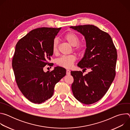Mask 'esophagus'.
Instances as JSON below:
<instances>
[{
	"instance_id": "1",
	"label": "esophagus",
	"mask_w": 130,
	"mask_h": 130,
	"mask_svg": "<svg viewBox=\"0 0 130 130\" xmlns=\"http://www.w3.org/2000/svg\"><path fill=\"white\" fill-rule=\"evenodd\" d=\"M66 74H67V75H70V71L69 70L67 69L66 70Z\"/></svg>"
}]
</instances>
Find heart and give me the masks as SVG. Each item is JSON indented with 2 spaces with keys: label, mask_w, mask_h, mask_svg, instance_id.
Here are the masks:
<instances>
[{
  "label": "heart",
  "mask_w": 130,
  "mask_h": 130,
  "mask_svg": "<svg viewBox=\"0 0 130 130\" xmlns=\"http://www.w3.org/2000/svg\"><path fill=\"white\" fill-rule=\"evenodd\" d=\"M64 39L71 46L73 47V49L77 51H80L82 50L83 46L82 44L79 43V38L77 35L76 34L69 32L66 34L64 36ZM58 40L57 39H55L53 40L52 49V51L54 53H56L58 51ZM76 60V57L73 55H67V56H62L57 60V64L63 67L66 68H71L73 63Z\"/></svg>",
  "instance_id": "b5f03b06"
}]
</instances>
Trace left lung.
I'll list each match as a JSON object with an SVG mask.
<instances>
[{"mask_svg":"<svg viewBox=\"0 0 130 130\" xmlns=\"http://www.w3.org/2000/svg\"><path fill=\"white\" fill-rule=\"evenodd\" d=\"M82 34L86 41L84 57L78 66L91 71L83 75L81 71H71L74 80L73 95L80 102L91 104L100 100L112 84L116 75V49L110 36L94 25L71 26Z\"/></svg>","mask_w":130,"mask_h":130,"instance_id":"1","label":"left lung"}]
</instances>
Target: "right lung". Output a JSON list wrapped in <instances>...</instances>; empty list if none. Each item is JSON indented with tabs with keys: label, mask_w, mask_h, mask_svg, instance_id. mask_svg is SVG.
<instances>
[{
	"label": "right lung",
	"mask_w": 130,
	"mask_h": 130,
	"mask_svg": "<svg viewBox=\"0 0 130 130\" xmlns=\"http://www.w3.org/2000/svg\"><path fill=\"white\" fill-rule=\"evenodd\" d=\"M61 29H34L16 45L12 60L16 82L24 96L32 103L40 104L50 98L55 85L66 75V69L60 66L51 71L43 70L46 65L52 66L48 61L53 55V40Z\"/></svg>",
	"instance_id": "1"
}]
</instances>
